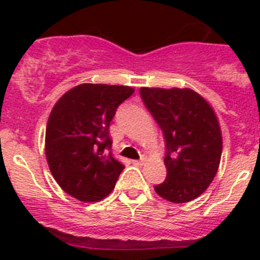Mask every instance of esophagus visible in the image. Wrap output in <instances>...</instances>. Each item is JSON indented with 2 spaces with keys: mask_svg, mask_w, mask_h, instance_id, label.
Segmentation results:
<instances>
[{
  "mask_svg": "<svg viewBox=\"0 0 260 260\" xmlns=\"http://www.w3.org/2000/svg\"><path fill=\"white\" fill-rule=\"evenodd\" d=\"M134 165H136V166H143V165H144V159H140V160H134Z\"/></svg>",
  "mask_w": 260,
  "mask_h": 260,
  "instance_id": "34e87169",
  "label": "esophagus"
}]
</instances>
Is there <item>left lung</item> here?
I'll return each mask as SVG.
<instances>
[{"label": "left lung", "instance_id": "left-lung-1", "mask_svg": "<svg viewBox=\"0 0 260 260\" xmlns=\"http://www.w3.org/2000/svg\"><path fill=\"white\" fill-rule=\"evenodd\" d=\"M147 109L166 139V181L158 196L185 204L200 197L217 174L222 135L217 114L201 94L189 87H140Z\"/></svg>", "mask_w": 260, "mask_h": 260}]
</instances>
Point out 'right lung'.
<instances>
[{"instance_id": "1", "label": "right lung", "mask_w": 260, "mask_h": 260, "mask_svg": "<svg viewBox=\"0 0 260 260\" xmlns=\"http://www.w3.org/2000/svg\"><path fill=\"white\" fill-rule=\"evenodd\" d=\"M134 87L81 83L59 98L46 128V159L58 185L82 202L114 189L124 165L113 158L109 125Z\"/></svg>"}]
</instances>
